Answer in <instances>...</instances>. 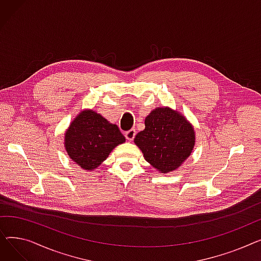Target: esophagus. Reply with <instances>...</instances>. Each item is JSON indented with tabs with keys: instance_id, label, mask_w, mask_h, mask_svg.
<instances>
[{
	"instance_id": "obj_1",
	"label": "esophagus",
	"mask_w": 261,
	"mask_h": 261,
	"mask_svg": "<svg viewBox=\"0 0 261 261\" xmlns=\"http://www.w3.org/2000/svg\"><path fill=\"white\" fill-rule=\"evenodd\" d=\"M125 136H126V139H127L128 141H133V139L135 138V130L131 129V130L127 131V132L125 133Z\"/></svg>"
}]
</instances>
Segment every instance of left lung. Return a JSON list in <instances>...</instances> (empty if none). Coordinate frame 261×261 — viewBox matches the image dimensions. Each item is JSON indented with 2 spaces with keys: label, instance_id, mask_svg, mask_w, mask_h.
Here are the masks:
<instances>
[{
  "label": "left lung",
  "instance_id": "1",
  "mask_svg": "<svg viewBox=\"0 0 261 261\" xmlns=\"http://www.w3.org/2000/svg\"><path fill=\"white\" fill-rule=\"evenodd\" d=\"M195 130L180 112L156 108L145 118V129L136 134L134 143L145 160L162 173L181 167L195 146Z\"/></svg>",
  "mask_w": 261,
  "mask_h": 261
}]
</instances>
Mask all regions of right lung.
Here are the masks:
<instances>
[{
    "instance_id": "add662e5",
    "label": "right lung",
    "mask_w": 261,
    "mask_h": 261,
    "mask_svg": "<svg viewBox=\"0 0 261 261\" xmlns=\"http://www.w3.org/2000/svg\"><path fill=\"white\" fill-rule=\"evenodd\" d=\"M126 142L118 127L93 110L81 111L64 134L66 152L85 170H94L112 150Z\"/></svg>"
}]
</instances>
